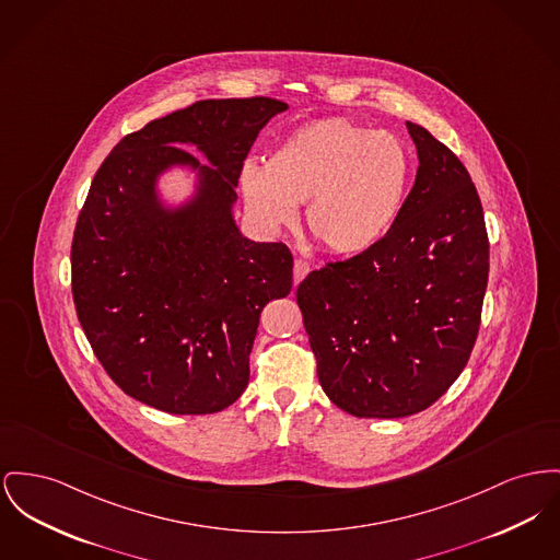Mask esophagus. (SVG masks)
<instances>
[{
	"instance_id": "34e87169",
	"label": "esophagus",
	"mask_w": 560,
	"mask_h": 560,
	"mask_svg": "<svg viewBox=\"0 0 560 560\" xmlns=\"http://www.w3.org/2000/svg\"><path fill=\"white\" fill-rule=\"evenodd\" d=\"M308 272H311V264L302 258H296L294 260V283H300Z\"/></svg>"
}]
</instances>
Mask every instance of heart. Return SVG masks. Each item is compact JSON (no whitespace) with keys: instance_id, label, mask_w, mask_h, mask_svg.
<instances>
[{"instance_id":"1","label":"heart","mask_w":560,"mask_h":560,"mask_svg":"<svg viewBox=\"0 0 560 560\" xmlns=\"http://www.w3.org/2000/svg\"><path fill=\"white\" fill-rule=\"evenodd\" d=\"M412 173V152L395 132L328 118L290 132L266 168L243 166L241 195L268 229L292 224L306 202L308 234L329 254L358 256L394 229Z\"/></svg>"}]
</instances>
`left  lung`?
I'll use <instances>...</instances> for the list:
<instances>
[{
    "instance_id": "obj_1",
    "label": "left lung",
    "mask_w": 560,
    "mask_h": 560,
    "mask_svg": "<svg viewBox=\"0 0 560 560\" xmlns=\"http://www.w3.org/2000/svg\"><path fill=\"white\" fill-rule=\"evenodd\" d=\"M406 127L419 168L392 232L298 285L319 383L353 417L399 419L446 394L471 355L489 281L467 168L428 129Z\"/></svg>"
}]
</instances>
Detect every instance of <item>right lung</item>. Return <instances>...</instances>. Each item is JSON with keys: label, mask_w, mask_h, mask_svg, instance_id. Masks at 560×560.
<instances>
[{"label": "right lung", "mask_w": 560, "mask_h": 560, "mask_svg": "<svg viewBox=\"0 0 560 560\" xmlns=\"http://www.w3.org/2000/svg\"><path fill=\"white\" fill-rule=\"evenodd\" d=\"M285 109L270 97L197 101L122 137L95 173L71 241L73 304L107 376L152 408H229L249 383L264 306L292 292L290 249L241 236L231 213L258 132ZM173 164L197 167L201 188L166 212L155 177Z\"/></svg>", "instance_id": "add662e5"}]
</instances>
